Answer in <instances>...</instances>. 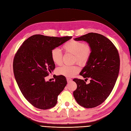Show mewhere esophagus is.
<instances>
[{"mask_svg": "<svg viewBox=\"0 0 131 131\" xmlns=\"http://www.w3.org/2000/svg\"><path fill=\"white\" fill-rule=\"evenodd\" d=\"M67 81L69 83V82H71V81H72V79H70V78H67Z\"/></svg>", "mask_w": 131, "mask_h": 131, "instance_id": "esophagus-1", "label": "esophagus"}]
</instances>
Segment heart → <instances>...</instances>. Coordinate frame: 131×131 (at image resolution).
Instances as JSON below:
<instances>
[{
	"instance_id": "b5f03b06",
	"label": "heart",
	"mask_w": 131,
	"mask_h": 131,
	"mask_svg": "<svg viewBox=\"0 0 131 131\" xmlns=\"http://www.w3.org/2000/svg\"><path fill=\"white\" fill-rule=\"evenodd\" d=\"M66 52H68L74 55V61L79 64L84 65L88 61L92 52V48L89 44H84L78 40H70L67 42L62 47ZM63 54L60 49L54 48L51 51V58L52 62L57 65L62 63ZM78 66H63L58 68L57 72L58 74L66 77H72L80 71Z\"/></svg>"
}]
</instances>
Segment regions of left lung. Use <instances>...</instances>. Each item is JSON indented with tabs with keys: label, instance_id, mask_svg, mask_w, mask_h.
I'll return each instance as SVG.
<instances>
[{
	"label": "left lung",
	"instance_id": "left-lung-1",
	"mask_svg": "<svg viewBox=\"0 0 131 131\" xmlns=\"http://www.w3.org/2000/svg\"><path fill=\"white\" fill-rule=\"evenodd\" d=\"M74 40L87 42L92 52L80 73L85 80L90 79V83L74 79L77 88L73 92L74 97L81 106L95 107L106 100L114 87L120 69L119 53L113 43L101 34L91 32Z\"/></svg>",
	"mask_w": 131,
	"mask_h": 131
}]
</instances>
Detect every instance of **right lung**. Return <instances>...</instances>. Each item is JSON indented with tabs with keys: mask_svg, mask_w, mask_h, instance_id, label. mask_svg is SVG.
<instances>
[{
	"mask_svg": "<svg viewBox=\"0 0 131 131\" xmlns=\"http://www.w3.org/2000/svg\"><path fill=\"white\" fill-rule=\"evenodd\" d=\"M71 38L33 35L25 40L15 54L13 69L17 84L24 97L37 108L53 107L66 87L67 81L64 76H58L51 82L46 81L45 78L55 68L51 50Z\"/></svg>",
	"mask_w": 131,
	"mask_h": 131,
	"instance_id": "obj_1",
	"label": "right lung"
}]
</instances>
